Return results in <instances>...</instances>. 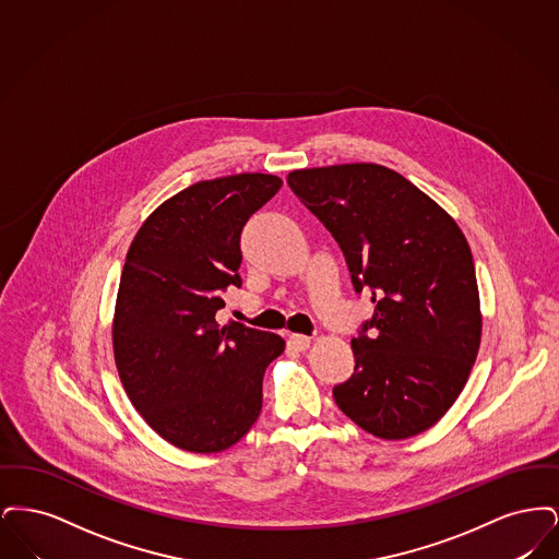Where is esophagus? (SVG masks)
Masks as SVG:
<instances>
[{"label":"esophagus","instance_id":"esophagus-1","mask_svg":"<svg viewBox=\"0 0 559 559\" xmlns=\"http://www.w3.org/2000/svg\"><path fill=\"white\" fill-rule=\"evenodd\" d=\"M310 344H312V340L310 337H306V335H292L289 337V346L293 347V349H297V352H306L308 347H310Z\"/></svg>","mask_w":559,"mask_h":559}]
</instances>
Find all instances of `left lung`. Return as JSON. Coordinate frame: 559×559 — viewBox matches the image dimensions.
<instances>
[{
  "label": "left lung",
  "instance_id": "8db88e82",
  "mask_svg": "<svg viewBox=\"0 0 559 559\" xmlns=\"http://www.w3.org/2000/svg\"><path fill=\"white\" fill-rule=\"evenodd\" d=\"M287 185L340 242L354 289L371 292L374 304L352 340L354 374L333 399L381 440L424 433L459 399L478 356V281L465 235L424 190L377 163L295 169Z\"/></svg>",
  "mask_w": 559,
  "mask_h": 559
}]
</instances>
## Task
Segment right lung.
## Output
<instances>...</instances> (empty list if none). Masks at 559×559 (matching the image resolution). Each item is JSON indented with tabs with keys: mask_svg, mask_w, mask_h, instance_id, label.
<instances>
[{
	"mask_svg": "<svg viewBox=\"0 0 559 559\" xmlns=\"http://www.w3.org/2000/svg\"><path fill=\"white\" fill-rule=\"evenodd\" d=\"M272 174L203 180L174 194L135 233L121 272L112 354L142 419L176 449L237 444L262 411L276 333L219 324L222 292L240 287V230L278 192Z\"/></svg>",
	"mask_w": 559,
	"mask_h": 559,
	"instance_id": "add662e5",
	"label": "right lung"
}]
</instances>
